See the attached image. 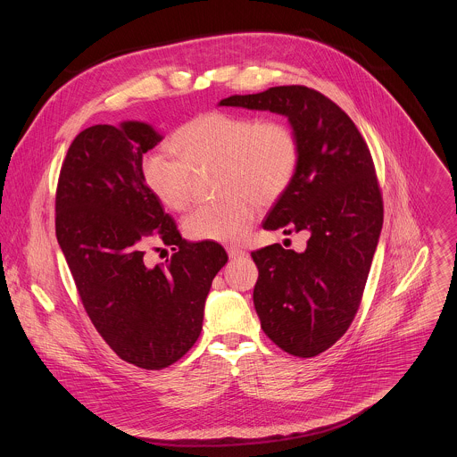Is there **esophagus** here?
<instances>
[{"instance_id":"1","label":"esophagus","mask_w":457,"mask_h":457,"mask_svg":"<svg viewBox=\"0 0 457 457\" xmlns=\"http://www.w3.org/2000/svg\"><path fill=\"white\" fill-rule=\"evenodd\" d=\"M228 255H229V259H238V257H244V255H245V251L240 249V247H237V245H229V247H228Z\"/></svg>"}]
</instances>
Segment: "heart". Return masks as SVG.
Wrapping results in <instances>:
<instances>
[{
	"instance_id": "obj_1",
	"label": "heart",
	"mask_w": 457,
	"mask_h": 457,
	"mask_svg": "<svg viewBox=\"0 0 457 457\" xmlns=\"http://www.w3.org/2000/svg\"><path fill=\"white\" fill-rule=\"evenodd\" d=\"M171 149L144 157L142 177L154 198L170 210L191 200V170L217 164V187L224 195L198 204L184 220L198 240L231 242L253 222L258 200L277 202L291 186L300 164V140L278 119L226 112L204 113L175 131Z\"/></svg>"
}]
</instances>
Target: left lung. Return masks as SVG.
<instances>
[{"mask_svg":"<svg viewBox=\"0 0 457 457\" xmlns=\"http://www.w3.org/2000/svg\"><path fill=\"white\" fill-rule=\"evenodd\" d=\"M219 106L280 113L300 140L296 175L262 228L302 231L308 242L302 253L278 244L253 251V306L282 351L320 354L349 329L380 238L384 206L371 154L351 117L304 86L235 95Z\"/></svg>","mask_w":457,"mask_h":457,"instance_id":"obj_1","label":"left lung"}]
</instances>
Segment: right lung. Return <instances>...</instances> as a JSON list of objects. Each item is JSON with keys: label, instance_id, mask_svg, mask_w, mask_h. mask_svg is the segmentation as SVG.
<instances>
[{"label": "right lung", "instance_id": "add662e5", "mask_svg": "<svg viewBox=\"0 0 457 457\" xmlns=\"http://www.w3.org/2000/svg\"><path fill=\"white\" fill-rule=\"evenodd\" d=\"M162 140L151 124H96L77 135L55 193V237L87 315L120 359L161 370L204 328V302L228 262L215 242H187L142 177L144 154ZM151 236L174 251L145 264Z\"/></svg>", "mask_w": 457, "mask_h": 457}]
</instances>
